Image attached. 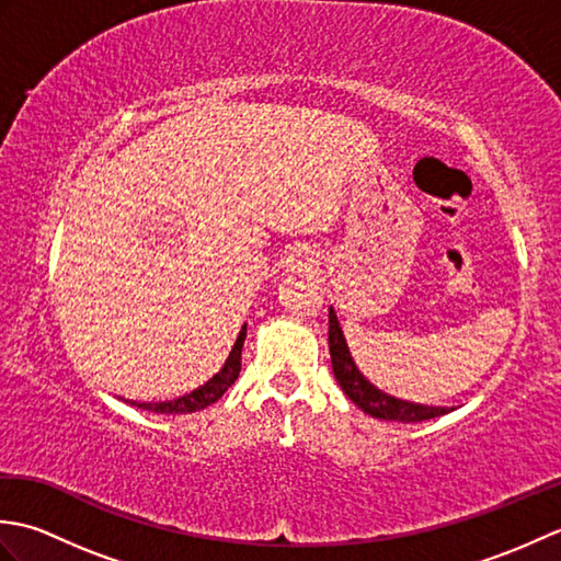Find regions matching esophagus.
<instances>
[{"instance_id": "1", "label": "esophagus", "mask_w": 561, "mask_h": 561, "mask_svg": "<svg viewBox=\"0 0 561 561\" xmlns=\"http://www.w3.org/2000/svg\"><path fill=\"white\" fill-rule=\"evenodd\" d=\"M287 270H291V272H301V274H311V272H316V270H318V260H316L311 253H306V250H299V253L289 255V260H287Z\"/></svg>"}]
</instances>
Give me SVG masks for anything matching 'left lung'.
<instances>
[{"mask_svg":"<svg viewBox=\"0 0 561 561\" xmlns=\"http://www.w3.org/2000/svg\"><path fill=\"white\" fill-rule=\"evenodd\" d=\"M328 344H330V359H332V371H335V378L340 388L344 390L356 408L364 410L366 414L376 416V420H386V422H424V420H434V416L448 414V408H428V404H416L408 400H398L388 396V392L378 390L374 383H368L364 374L356 368L347 340L342 335V328L337 323L335 311L330 308V330H328Z\"/></svg>","mask_w":561,"mask_h":561,"instance_id":"left-lung-1","label":"left lung"}]
</instances>
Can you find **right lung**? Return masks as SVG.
<instances>
[{
	"instance_id": "right-lung-1",
	"label": "right lung",
	"mask_w": 561,
	"mask_h": 561,
	"mask_svg": "<svg viewBox=\"0 0 561 561\" xmlns=\"http://www.w3.org/2000/svg\"><path fill=\"white\" fill-rule=\"evenodd\" d=\"M243 340H245V325L241 328L236 337V344L231 347L229 359L221 366V371L217 376H211L205 386H199L197 390L187 392L183 398H175V400H165V402H129L135 404L139 410H149V412H161V414H187V412H199L205 410L207 404L217 402L226 390H229L236 378L238 371H241V352H243Z\"/></svg>"
}]
</instances>
